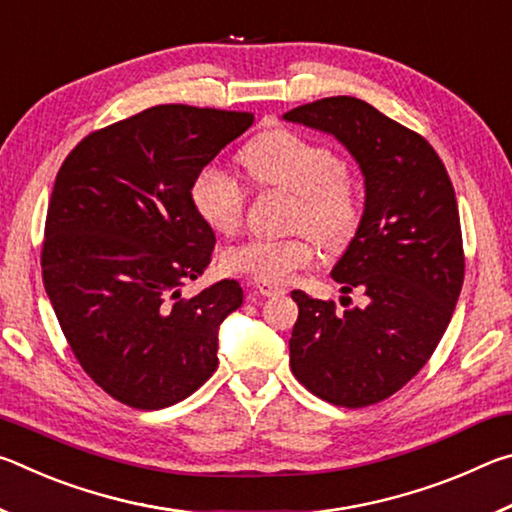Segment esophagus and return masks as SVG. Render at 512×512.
<instances>
[{"label": "esophagus", "mask_w": 512, "mask_h": 512, "mask_svg": "<svg viewBox=\"0 0 512 512\" xmlns=\"http://www.w3.org/2000/svg\"><path fill=\"white\" fill-rule=\"evenodd\" d=\"M253 289H255V293H259V296H266V298L282 296V293H284V289L275 287V284H271V282H262V280H255Z\"/></svg>", "instance_id": "esophagus-1"}]
</instances>
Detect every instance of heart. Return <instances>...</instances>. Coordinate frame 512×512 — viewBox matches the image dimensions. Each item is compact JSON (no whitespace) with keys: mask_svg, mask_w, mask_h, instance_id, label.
I'll return each instance as SVG.
<instances>
[{"mask_svg":"<svg viewBox=\"0 0 512 512\" xmlns=\"http://www.w3.org/2000/svg\"><path fill=\"white\" fill-rule=\"evenodd\" d=\"M241 162L255 183L298 194L293 223L311 228L325 244L339 246L354 235L359 198L329 146L293 131H271L246 146ZM192 201L212 230L228 235L244 219L246 189L225 169L205 167L192 185ZM316 255V237L302 230L289 237H250L225 250L223 264L232 273L284 284L314 264Z\"/></svg>","mask_w":512,"mask_h":512,"instance_id":"heart-1","label":"heart"}]
</instances>
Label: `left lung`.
I'll use <instances>...</instances> for the list:
<instances>
[{
  "mask_svg": "<svg viewBox=\"0 0 512 512\" xmlns=\"http://www.w3.org/2000/svg\"><path fill=\"white\" fill-rule=\"evenodd\" d=\"M282 119L334 135L363 173L361 223L332 277L366 305L339 311L334 300L291 291L298 320L289 341L307 391L361 409L409 384L452 320L465 275L456 194L433 146L366 101L327 97Z\"/></svg>",
  "mask_w": 512,
  "mask_h": 512,
  "instance_id": "8db88e82",
  "label": "left lung"
}]
</instances>
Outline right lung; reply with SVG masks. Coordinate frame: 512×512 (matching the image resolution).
Returning <instances> with one entry per match:
<instances>
[{
	"instance_id": "add662e5",
	"label": "right lung",
	"mask_w": 512,
	"mask_h": 512,
	"mask_svg": "<svg viewBox=\"0 0 512 512\" xmlns=\"http://www.w3.org/2000/svg\"><path fill=\"white\" fill-rule=\"evenodd\" d=\"M250 112L167 103L90 133L51 192L42 282L81 368L110 397L155 411L219 366V327L244 302L237 280L183 298L216 237L192 185Z\"/></svg>"
}]
</instances>
